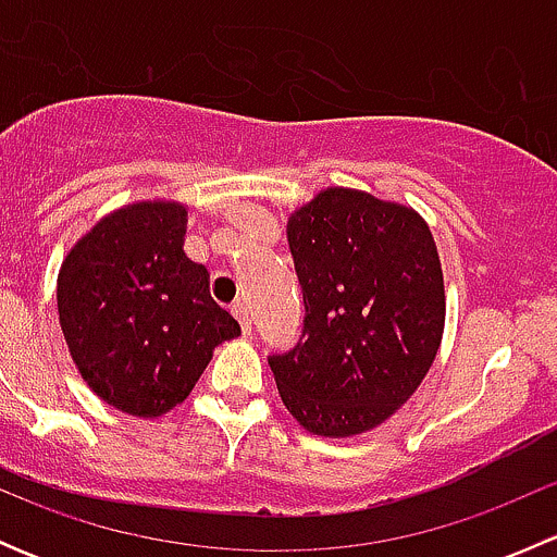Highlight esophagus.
Returning <instances> with one entry per match:
<instances>
[{"label":"esophagus","mask_w":557,"mask_h":557,"mask_svg":"<svg viewBox=\"0 0 557 557\" xmlns=\"http://www.w3.org/2000/svg\"><path fill=\"white\" fill-rule=\"evenodd\" d=\"M232 312H234V318L239 320V325H243L245 334H250V329H252V314H250V307H247L245 301H239V305H234V307H232Z\"/></svg>","instance_id":"esophagus-1"}]
</instances>
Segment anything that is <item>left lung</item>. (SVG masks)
Here are the masks:
<instances>
[{
	"label": "left lung",
	"mask_w": 557,
	"mask_h": 557,
	"mask_svg": "<svg viewBox=\"0 0 557 557\" xmlns=\"http://www.w3.org/2000/svg\"><path fill=\"white\" fill-rule=\"evenodd\" d=\"M305 331L269 358L280 398L310 434L377 429L418 391L445 334V277L418 210L331 185L288 218Z\"/></svg>",
	"instance_id": "1"
}]
</instances>
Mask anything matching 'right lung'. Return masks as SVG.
Wrapping results in <instances>:
<instances>
[{
    "label": "right lung",
    "mask_w": 557,
    "mask_h": 557,
    "mask_svg": "<svg viewBox=\"0 0 557 557\" xmlns=\"http://www.w3.org/2000/svg\"><path fill=\"white\" fill-rule=\"evenodd\" d=\"M188 207L134 201L99 218L61 261L59 323L77 372L104 404L153 420L183 404L239 323L185 256Z\"/></svg>",
    "instance_id": "add662e5"
}]
</instances>
